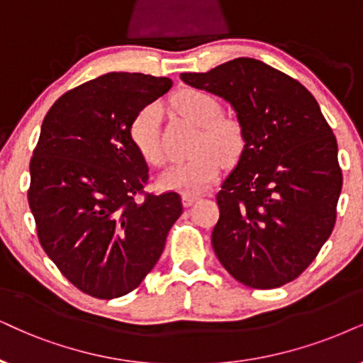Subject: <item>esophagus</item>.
I'll return each mask as SVG.
<instances>
[{
    "label": "esophagus",
    "instance_id": "34e87169",
    "mask_svg": "<svg viewBox=\"0 0 363 363\" xmlns=\"http://www.w3.org/2000/svg\"><path fill=\"white\" fill-rule=\"evenodd\" d=\"M197 199H199V196H197V194H189V192H186V194L182 196V203H184V206L194 204Z\"/></svg>",
    "mask_w": 363,
    "mask_h": 363
}]
</instances>
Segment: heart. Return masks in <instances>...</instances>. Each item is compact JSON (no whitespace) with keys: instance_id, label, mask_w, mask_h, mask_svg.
I'll list each match as a JSON object with an SVG mask.
<instances>
[{"instance_id":"obj_1","label":"heart","mask_w":363,"mask_h":363,"mask_svg":"<svg viewBox=\"0 0 363 363\" xmlns=\"http://www.w3.org/2000/svg\"><path fill=\"white\" fill-rule=\"evenodd\" d=\"M177 116L199 127L191 159L174 164L160 174L162 189L199 192L218 179L221 166H235L246 150L245 125L235 116H224L221 102L199 89H182L169 100ZM132 145L149 166L160 167L166 152L160 144V112L157 105L142 107L128 125Z\"/></svg>"}]
</instances>
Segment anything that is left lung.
Returning <instances> with one entry per match:
<instances>
[{
    "instance_id": "obj_1",
    "label": "left lung",
    "mask_w": 363,
    "mask_h": 363,
    "mask_svg": "<svg viewBox=\"0 0 363 363\" xmlns=\"http://www.w3.org/2000/svg\"><path fill=\"white\" fill-rule=\"evenodd\" d=\"M181 80L228 100L247 137L216 196V256L256 290L293 281L332 235L342 192L337 139L318 102L300 82L255 58L181 73Z\"/></svg>"
}]
</instances>
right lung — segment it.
I'll list each match as a JSON object with an SVG mask.
<instances>
[{
    "label": "right lung",
    "mask_w": 363,
    "mask_h": 363,
    "mask_svg": "<svg viewBox=\"0 0 363 363\" xmlns=\"http://www.w3.org/2000/svg\"><path fill=\"white\" fill-rule=\"evenodd\" d=\"M172 86L167 77L112 72L63 94L30 160L36 235L60 273L112 300L142 283L182 213L176 191L145 192L149 167L132 145V117Z\"/></svg>",
    "instance_id": "right-lung-1"
}]
</instances>
